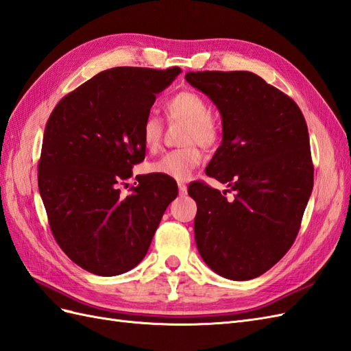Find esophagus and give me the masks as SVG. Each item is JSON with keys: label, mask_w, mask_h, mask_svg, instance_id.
<instances>
[{"label": "esophagus", "mask_w": 351, "mask_h": 351, "mask_svg": "<svg viewBox=\"0 0 351 351\" xmlns=\"http://www.w3.org/2000/svg\"><path fill=\"white\" fill-rule=\"evenodd\" d=\"M178 188H179V194L181 195L186 194V185L184 182H178Z\"/></svg>", "instance_id": "esophagus-1"}]
</instances>
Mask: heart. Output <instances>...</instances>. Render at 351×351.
<instances>
[{"label":"heart","instance_id":"obj_1","mask_svg":"<svg viewBox=\"0 0 351 351\" xmlns=\"http://www.w3.org/2000/svg\"><path fill=\"white\" fill-rule=\"evenodd\" d=\"M170 121H185L184 143L186 147L169 151L149 165V172L165 178L186 181L194 170L200 166L203 152L197 143L204 148H212L221 138L218 121L209 112L206 99L194 90H182L167 99L165 105ZM165 124L156 114H148L141 124V141L149 151L158 148L163 138Z\"/></svg>","mask_w":351,"mask_h":351}]
</instances>
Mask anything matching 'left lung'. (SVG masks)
<instances>
[{
	"instance_id": "1",
	"label": "left lung",
	"mask_w": 351,
	"mask_h": 351,
	"mask_svg": "<svg viewBox=\"0 0 351 351\" xmlns=\"http://www.w3.org/2000/svg\"><path fill=\"white\" fill-rule=\"evenodd\" d=\"M185 78L222 117V143L206 175L236 191L228 202L204 182L188 186L197 203V249L215 273L250 280L280 261L298 236L314 178L307 123L293 99L254 73Z\"/></svg>"
}]
</instances>
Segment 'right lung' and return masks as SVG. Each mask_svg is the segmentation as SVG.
Listing matches in <instances>:
<instances>
[{
  "mask_svg": "<svg viewBox=\"0 0 351 351\" xmlns=\"http://www.w3.org/2000/svg\"><path fill=\"white\" fill-rule=\"evenodd\" d=\"M181 68L102 71L59 101L38 161V188L51 234L86 271L119 276L147 255L178 186L145 175L121 195L119 185L145 158L141 124L156 95ZM136 184V182H134Z\"/></svg>",
  "mask_w": 351,
  "mask_h": 351,
  "instance_id": "obj_1",
  "label": "right lung"
}]
</instances>
